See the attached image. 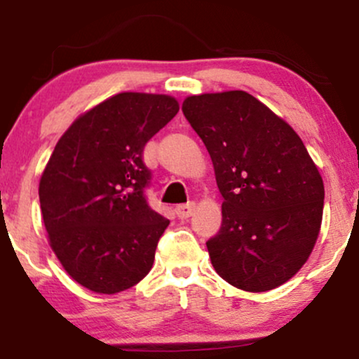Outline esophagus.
I'll return each instance as SVG.
<instances>
[{"instance_id": "34e87169", "label": "esophagus", "mask_w": 359, "mask_h": 359, "mask_svg": "<svg viewBox=\"0 0 359 359\" xmlns=\"http://www.w3.org/2000/svg\"><path fill=\"white\" fill-rule=\"evenodd\" d=\"M194 208H196V205H194V203L177 205V208H175V212H177V216H179V219H189V217L192 216Z\"/></svg>"}]
</instances>
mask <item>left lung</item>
Returning <instances> with one entry per match:
<instances>
[{
  "instance_id": "8db88e82",
  "label": "left lung",
  "mask_w": 359,
  "mask_h": 359,
  "mask_svg": "<svg viewBox=\"0 0 359 359\" xmlns=\"http://www.w3.org/2000/svg\"><path fill=\"white\" fill-rule=\"evenodd\" d=\"M211 155L222 222L208 245L231 285L266 292L294 277L319 236L324 184L290 125L245 90L191 96L182 104Z\"/></svg>"
}]
</instances>
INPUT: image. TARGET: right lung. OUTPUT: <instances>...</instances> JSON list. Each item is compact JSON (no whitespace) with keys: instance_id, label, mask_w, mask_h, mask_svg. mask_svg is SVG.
I'll return each instance as SVG.
<instances>
[{"instance_id":"right-lung-1","label":"right lung","mask_w":359,"mask_h":359,"mask_svg":"<svg viewBox=\"0 0 359 359\" xmlns=\"http://www.w3.org/2000/svg\"><path fill=\"white\" fill-rule=\"evenodd\" d=\"M177 113L165 94H116L72 123L45 167L39 196L53 253L96 294L126 290L151 270L170 221L147 203L143 148Z\"/></svg>"}]
</instances>
